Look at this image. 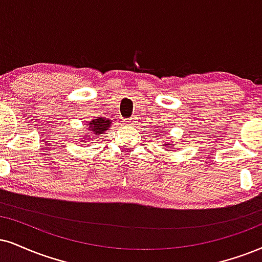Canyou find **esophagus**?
Here are the masks:
<instances>
[{"label": "esophagus", "instance_id": "1", "mask_svg": "<svg viewBox=\"0 0 262 262\" xmlns=\"http://www.w3.org/2000/svg\"><path fill=\"white\" fill-rule=\"evenodd\" d=\"M136 119H137V118H135V116H132V118H130V119H126V120H125L124 122H125V124L131 125V124H134L135 121H136Z\"/></svg>", "mask_w": 262, "mask_h": 262}]
</instances>
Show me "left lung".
Listing matches in <instances>:
<instances>
[{"label": "left lung", "mask_w": 262, "mask_h": 262, "mask_svg": "<svg viewBox=\"0 0 262 262\" xmlns=\"http://www.w3.org/2000/svg\"><path fill=\"white\" fill-rule=\"evenodd\" d=\"M167 146H170V144H167Z\"/></svg>", "instance_id": "8db88e82"}]
</instances>
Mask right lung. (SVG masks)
Returning <instances> with one entry per match:
<instances>
[{
	"label": "right lung",
	"mask_w": 262,
	"mask_h": 262,
	"mask_svg": "<svg viewBox=\"0 0 262 262\" xmlns=\"http://www.w3.org/2000/svg\"><path fill=\"white\" fill-rule=\"evenodd\" d=\"M89 124H90V127H89L90 132H91L92 135H95V136H98L99 134L104 132L106 128L111 126V120H105V119L103 118H98V119H95V120H92L91 122H89ZM87 136L90 137V135H87Z\"/></svg>",
	"instance_id": "obj_1"
}]
</instances>
